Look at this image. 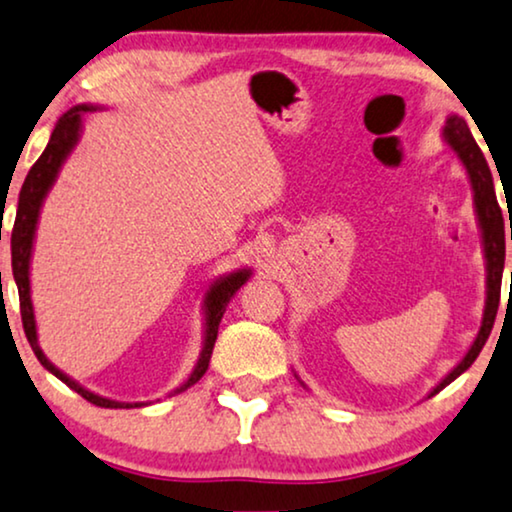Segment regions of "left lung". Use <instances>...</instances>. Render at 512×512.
I'll return each instance as SVG.
<instances>
[{
  "label": "left lung",
  "mask_w": 512,
  "mask_h": 512,
  "mask_svg": "<svg viewBox=\"0 0 512 512\" xmlns=\"http://www.w3.org/2000/svg\"><path fill=\"white\" fill-rule=\"evenodd\" d=\"M442 138L444 143H447V148L454 152L456 159L461 162V167L466 169L470 190H473V209L477 218V228H480V237H482L484 270H487V298H484L480 331L475 334V341L470 343L468 353L461 357L459 364H456V367L451 369L433 390H430L428 397L437 395L442 388H447L451 381H456V378H459L463 371L477 360V355H480L484 343H487L491 327H494V320H496V310H499L503 263H506V228H503V214L499 207V199H496L494 178H491L487 159H484L482 150L477 148L473 134H470L466 119L459 115H449L447 122L442 126ZM510 240H512V228H510ZM298 381H301V378H298ZM301 386L305 388L303 381Z\"/></svg>",
  "instance_id": "1"
}]
</instances>
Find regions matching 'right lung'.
I'll list each match as a JSON object with an SVG mask.
<instances>
[{"instance_id": "right-lung-1", "label": "right lung", "mask_w": 512, "mask_h": 512, "mask_svg": "<svg viewBox=\"0 0 512 512\" xmlns=\"http://www.w3.org/2000/svg\"><path fill=\"white\" fill-rule=\"evenodd\" d=\"M94 110H103V108L94 103L72 105V108L58 119L56 126H53L51 138L49 143H46L42 157L32 164L28 176H25L21 195H18L16 223H13V230H11V270H13V280H16V287H18V298H21V317H23L25 336H28L32 353L37 355V360L42 362V367L46 371H51L56 378H61L65 386H70L77 395H82L84 400L96 404V407L134 409V407H143L145 402H117V400H110V397L91 393L89 388L79 386L75 378L63 374V371L44 355V350L39 348L35 305H32V294H30V263H32V251H35L37 225H39V216H42L44 199L51 192L53 183L58 181V174H61L63 164L68 162L72 150L77 148L79 138H82L84 115ZM251 275H254V270L251 268H237L209 284L207 294H204V303H202V315H204L202 350H199V357L195 367L190 371V376L185 378L181 386L171 390L169 397L183 393V390H188L190 386H195L199 378L207 374L211 353H214V343L218 336V324L223 320L225 308H228V303L235 298L237 291L251 280Z\"/></svg>"}]
</instances>
